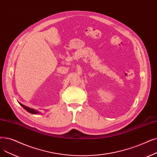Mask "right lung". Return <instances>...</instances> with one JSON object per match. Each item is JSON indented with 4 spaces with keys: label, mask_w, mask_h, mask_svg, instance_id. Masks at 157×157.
<instances>
[{
    "label": "right lung",
    "mask_w": 157,
    "mask_h": 157,
    "mask_svg": "<svg viewBox=\"0 0 157 157\" xmlns=\"http://www.w3.org/2000/svg\"><path fill=\"white\" fill-rule=\"evenodd\" d=\"M19 104H20V105H21V106L25 109V110L28 111L29 113H32V114H37V113H40V112H39L38 110H35V109H33V108H29V107L26 106L22 105V103H19Z\"/></svg>",
    "instance_id": "obj_1"
}]
</instances>
